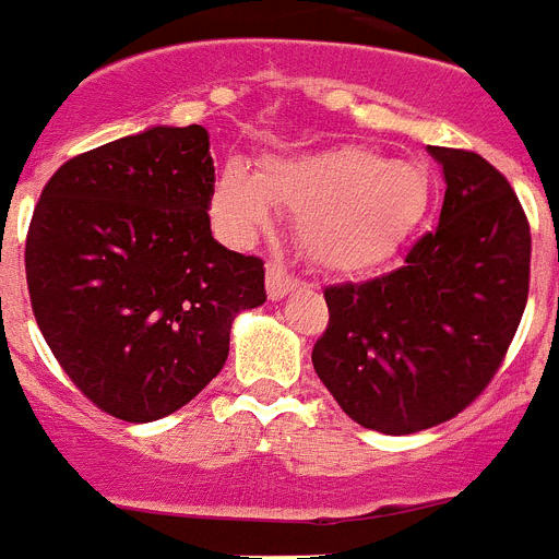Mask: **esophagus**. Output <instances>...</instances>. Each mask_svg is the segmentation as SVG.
Listing matches in <instances>:
<instances>
[{"mask_svg": "<svg viewBox=\"0 0 559 559\" xmlns=\"http://www.w3.org/2000/svg\"><path fill=\"white\" fill-rule=\"evenodd\" d=\"M265 288H269L271 299H283L288 290L296 288V276L288 274L280 263H269V271H265Z\"/></svg>", "mask_w": 559, "mask_h": 559, "instance_id": "esophagus-1", "label": "esophagus"}]
</instances>
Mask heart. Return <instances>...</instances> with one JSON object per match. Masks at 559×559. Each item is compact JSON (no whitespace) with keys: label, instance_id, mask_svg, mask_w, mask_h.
<instances>
[{"label":"heart","instance_id":"b5f03b06","mask_svg":"<svg viewBox=\"0 0 559 559\" xmlns=\"http://www.w3.org/2000/svg\"><path fill=\"white\" fill-rule=\"evenodd\" d=\"M428 204L423 167L392 162L372 147L344 145L290 159H265L249 173L224 165L212 212L235 240L271 226L274 206L299 215V237L313 260L353 271L397 249Z\"/></svg>","mask_w":559,"mask_h":559}]
</instances>
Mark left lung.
I'll use <instances>...</instances> for the list:
<instances>
[{
	"mask_svg": "<svg viewBox=\"0 0 559 559\" xmlns=\"http://www.w3.org/2000/svg\"><path fill=\"white\" fill-rule=\"evenodd\" d=\"M445 173L437 229L367 283L324 288L316 374L358 426L417 433L490 386L530 296L532 235L501 170L464 147H428Z\"/></svg>",
	"mask_w": 559,
	"mask_h": 559,
	"instance_id": "8db88e82",
	"label": "left lung"
}]
</instances>
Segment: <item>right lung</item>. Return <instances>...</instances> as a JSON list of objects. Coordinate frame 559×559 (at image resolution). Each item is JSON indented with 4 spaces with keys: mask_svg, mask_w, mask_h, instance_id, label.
Listing matches in <instances>:
<instances>
[{
    "mask_svg": "<svg viewBox=\"0 0 559 559\" xmlns=\"http://www.w3.org/2000/svg\"><path fill=\"white\" fill-rule=\"evenodd\" d=\"M215 165L201 126L151 128L63 162L24 246L38 330L100 412L151 423L187 406L265 302L254 254L210 231Z\"/></svg>",
    "mask_w": 559,
    "mask_h": 559,
    "instance_id": "add662e5",
    "label": "right lung"
}]
</instances>
